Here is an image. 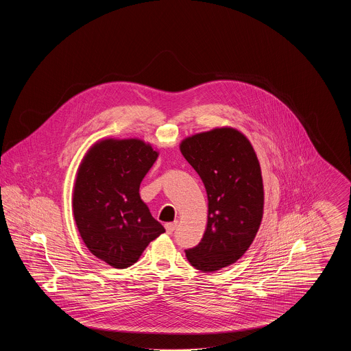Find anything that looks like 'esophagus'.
Masks as SVG:
<instances>
[{
    "mask_svg": "<svg viewBox=\"0 0 351 351\" xmlns=\"http://www.w3.org/2000/svg\"><path fill=\"white\" fill-rule=\"evenodd\" d=\"M176 226H178V222H168L165 225V228H166V232L168 234H172L175 232V229H176Z\"/></svg>",
    "mask_w": 351,
    "mask_h": 351,
    "instance_id": "1",
    "label": "esophagus"
}]
</instances>
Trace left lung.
<instances>
[{
  "label": "left lung",
  "instance_id": "left-lung-1",
  "mask_svg": "<svg viewBox=\"0 0 351 351\" xmlns=\"http://www.w3.org/2000/svg\"><path fill=\"white\" fill-rule=\"evenodd\" d=\"M180 150L208 195L205 233L185 255L202 272L217 271L237 262L259 229L263 215L261 166L249 139L229 128L186 138Z\"/></svg>",
  "mask_w": 351,
  "mask_h": 351
}]
</instances>
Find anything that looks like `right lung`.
Listing matches in <instances>:
<instances>
[{"instance_id":"obj_1","label":"right lung","mask_w":351,"mask_h":351,"mask_svg":"<svg viewBox=\"0 0 351 351\" xmlns=\"http://www.w3.org/2000/svg\"><path fill=\"white\" fill-rule=\"evenodd\" d=\"M158 152L138 139L96 143L79 168L73 215L88 250L116 268L134 265L165 228L141 200L139 185Z\"/></svg>"}]
</instances>
